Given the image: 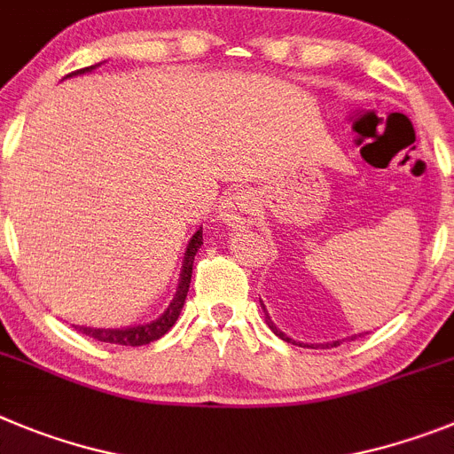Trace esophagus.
Returning a JSON list of instances; mask_svg holds the SVG:
<instances>
[{
	"instance_id": "obj_1",
	"label": "esophagus",
	"mask_w": 454,
	"mask_h": 454,
	"mask_svg": "<svg viewBox=\"0 0 454 454\" xmlns=\"http://www.w3.org/2000/svg\"><path fill=\"white\" fill-rule=\"evenodd\" d=\"M216 216L219 222L228 228H249L254 226V216H255V200L249 192L244 189H238L228 194L226 199L222 200L219 210H216Z\"/></svg>"
}]
</instances>
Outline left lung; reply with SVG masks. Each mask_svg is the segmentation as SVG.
<instances>
[{"mask_svg":"<svg viewBox=\"0 0 454 454\" xmlns=\"http://www.w3.org/2000/svg\"><path fill=\"white\" fill-rule=\"evenodd\" d=\"M260 306H262V301H260ZM262 313H265V322H267V326H270L271 331H274L276 336L281 338V340H286V342H293V345H299V347H310V349H317V347H322V349H329V347H338L340 345V340H333V342H315V345H309V342H297V340H293V338L290 336H286V333H283L281 329H278V326L274 325V322H271V317H270V313H267V309L265 306H262ZM356 336H352V340ZM347 340V338H345Z\"/></svg>","mask_w":454,"mask_h":454,"instance_id":"obj_1","label":"left lung"}]
</instances>
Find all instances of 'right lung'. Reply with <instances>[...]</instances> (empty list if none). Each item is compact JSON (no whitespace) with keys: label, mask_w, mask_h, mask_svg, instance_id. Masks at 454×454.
<instances>
[{"label":"right lung","mask_w":454,"mask_h":454,"mask_svg":"<svg viewBox=\"0 0 454 454\" xmlns=\"http://www.w3.org/2000/svg\"><path fill=\"white\" fill-rule=\"evenodd\" d=\"M100 66V63H98ZM90 70H96V66H89V68H82L77 73H70L66 77H73V74H84L90 73ZM200 244H203V228L192 235L187 244V251H184V260H183V270H180V281H178V290H176V297L173 301L168 303V309L153 322H145V325H134V326H123V329H90V326H74V329H80L82 333H86L89 338H96L100 342H112V345H125V347H139V345H148V342L157 340L176 325L178 320L180 310L184 306V299H187L189 293V283H192V267H194V255L196 251L200 249Z\"/></svg>","instance_id":"add662e5"}]
</instances>
